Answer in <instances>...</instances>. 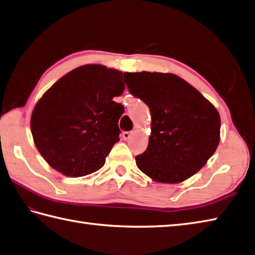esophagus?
Segmentation results:
<instances>
[{"mask_svg": "<svg viewBox=\"0 0 255 255\" xmlns=\"http://www.w3.org/2000/svg\"><path fill=\"white\" fill-rule=\"evenodd\" d=\"M133 134V131H124L123 132V138L124 140H128Z\"/></svg>", "mask_w": 255, "mask_h": 255, "instance_id": "34e87169", "label": "esophagus"}]
</instances>
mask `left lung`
Instances as JSON below:
<instances>
[{
	"label": "left lung",
	"instance_id": "obj_1",
	"mask_svg": "<svg viewBox=\"0 0 255 255\" xmlns=\"http://www.w3.org/2000/svg\"><path fill=\"white\" fill-rule=\"evenodd\" d=\"M124 77L152 118L148 148L136 156L138 169L159 183L176 184L193 176L219 144L218 111L173 73L125 72Z\"/></svg>",
	"mask_w": 255,
	"mask_h": 255
}]
</instances>
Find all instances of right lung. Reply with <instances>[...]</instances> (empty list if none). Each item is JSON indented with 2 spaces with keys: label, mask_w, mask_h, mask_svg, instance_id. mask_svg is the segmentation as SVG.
<instances>
[{
  "label": "right lung",
  "mask_w": 255,
  "mask_h": 255,
  "mask_svg": "<svg viewBox=\"0 0 255 255\" xmlns=\"http://www.w3.org/2000/svg\"><path fill=\"white\" fill-rule=\"evenodd\" d=\"M123 72L102 64H85L59 79L31 113L30 130L36 148L61 174L80 177L105 164L119 141L124 93Z\"/></svg>",
  "instance_id": "obj_1"
}]
</instances>
